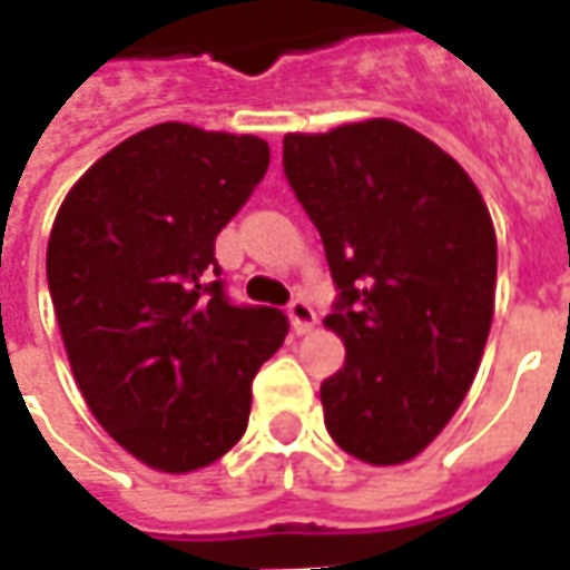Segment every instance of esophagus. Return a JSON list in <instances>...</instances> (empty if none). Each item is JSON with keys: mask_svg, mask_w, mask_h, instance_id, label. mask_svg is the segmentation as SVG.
Returning <instances> with one entry per match:
<instances>
[{"mask_svg": "<svg viewBox=\"0 0 570 570\" xmlns=\"http://www.w3.org/2000/svg\"><path fill=\"white\" fill-rule=\"evenodd\" d=\"M286 314H289V323H293V330H296L298 335L311 333L314 323H317V314H314V308L308 305V298L302 296H296L286 305Z\"/></svg>", "mask_w": 570, "mask_h": 570, "instance_id": "34e87169", "label": "esophagus"}]
</instances>
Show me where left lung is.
<instances>
[{
  "label": "left lung",
  "instance_id": "left-lung-1",
  "mask_svg": "<svg viewBox=\"0 0 570 570\" xmlns=\"http://www.w3.org/2000/svg\"><path fill=\"white\" fill-rule=\"evenodd\" d=\"M284 174L321 232L345 366L321 384L326 430L375 466L424 452L476 379L498 237L452 155L391 118L286 134Z\"/></svg>",
  "mask_w": 570,
  "mask_h": 570
}]
</instances>
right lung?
<instances>
[{
  "instance_id": "obj_1",
  "label": "right lung",
  "mask_w": 570,
  "mask_h": 570,
  "mask_svg": "<svg viewBox=\"0 0 570 570\" xmlns=\"http://www.w3.org/2000/svg\"><path fill=\"white\" fill-rule=\"evenodd\" d=\"M249 134L164 121L88 167L48 237V289L94 419L161 473L219 461L284 345L277 308L232 305L216 235L268 170Z\"/></svg>"
}]
</instances>
